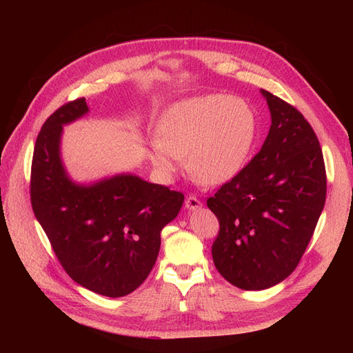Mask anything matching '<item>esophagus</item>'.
<instances>
[{
    "label": "esophagus",
    "instance_id": "obj_1",
    "mask_svg": "<svg viewBox=\"0 0 353 353\" xmlns=\"http://www.w3.org/2000/svg\"><path fill=\"white\" fill-rule=\"evenodd\" d=\"M185 208L188 210H197V209L201 208V201L197 197H194V196H188L185 199Z\"/></svg>",
    "mask_w": 353,
    "mask_h": 353
}]
</instances>
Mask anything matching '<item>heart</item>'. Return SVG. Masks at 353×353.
Here are the masks:
<instances>
[{
  "instance_id": "1",
  "label": "heart",
  "mask_w": 353,
  "mask_h": 353,
  "mask_svg": "<svg viewBox=\"0 0 353 353\" xmlns=\"http://www.w3.org/2000/svg\"><path fill=\"white\" fill-rule=\"evenodd\" d=\"M160 140L152 141V162L166 175L183 165L201 183L216 185L244 168L256 140L250 105L223 94L179 100L159 122Z\"/></svg>"
}]
</instances>
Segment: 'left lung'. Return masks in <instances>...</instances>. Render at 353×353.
<instances>
[{
	"mask_svg": "<svg viewBox=\"0 0 353 353\" xmlns=\"http://www.w3.org/2000/svg\"><path fill=\"white\" fill-rule=\"evenodd\" d=\"M261 92L271 112L268 137L250 163L208 199L219 221L213 262L243 290H265L296 270L327 194L324 157L312 126L292 104Z\"/></svg>",
	"mask_w": 353,
	"mask_h": 353,
	"instance_id": "8db88e82",
	"label": "left lung"
}]
</instances>
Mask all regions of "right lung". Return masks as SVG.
Segmentation results:
<instances>
[{"label": "right lung", "mask_w": 353, "mask_h": 353, "mask_svg": "<svg viewBox=\"0 0 353 353\" xmlns=\"http://www.w3.org/2000/svg\"><path fill=\"white\" fill-rule=\"evenodd\" d=\"M85 99L52 113L38 134L30 170V201L57 259L88 290L122 297L153 270L160 231L174 221L184 194L132 174L92 184L70 179L61 162L63 126L88 113Z\"/></svg>", "instance_id": "right-lung-1"}]
</instances>
